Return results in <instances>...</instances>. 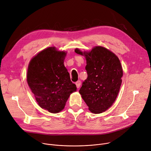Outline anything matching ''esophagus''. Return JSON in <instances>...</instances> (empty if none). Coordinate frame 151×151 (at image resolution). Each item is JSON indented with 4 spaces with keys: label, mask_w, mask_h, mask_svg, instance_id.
Here are the masks:
<instances>
[{
    "label": "esophagus",
    "mask_w": 151,
    "mask_h": 151,
    "mask_svg": "<svg viewBox=\"0 0 151 151\" xmlns=\"http://www.w3.org/2000/svg\"><path fill=\"white\" fill-rule=\"evenodd\" d=\"M81 82L80 81H78L76 83V87L78 88H79L81 86Z\"/></svg>",
    "instance_id": "esophagus-1"
}]
</instances>
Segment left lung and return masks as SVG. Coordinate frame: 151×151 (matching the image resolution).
I'll use <instances>...</instances> for the list:
<instances>
[{"mask_svg":"<svg viewBox=\"0 0 151 151\" xmlns=\"http://www.w3.org/2000/svg\"><path fill=\"white\" fill-rule=\"evenodd\" d=\"M75 52L84 55L87 78L79 90L82 98L94 114L105 111L116 101L122 84L123 70L119 58L109 50L95 46L90 52Z\"/></svg>","mask_w":151,"mask_h":151,"instance_id":"obj_1","label":"left lung"}]
</instances>
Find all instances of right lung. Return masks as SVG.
Masks as SVG:
<instances>
[{"mask_svg": "<svg viewBox=\"0 0 151 151\" xmlns=\"http://www.w3.org/2000/svg\"><path fill=\"white\" fill-rule=\"evenodd\" d=\"M66 53L49 47L32 58L28 65L27 82L36 101L51 113L62 111L70 94L76 91L64 65Z\"/></svg>", "mask_w": 151, "mask_h": 151, "instance_id": "1", "label": "right lung"}]
</instances>
